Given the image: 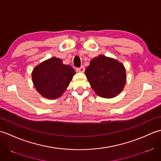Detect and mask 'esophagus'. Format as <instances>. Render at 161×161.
Masks as SVG:
<instances>
[{"label": "esophagus", "instance_id": "1", "mask_svg": "<svg viewBox=\"0 0 161 161\" xmlns=\"http://www.w3.org/2000/svg\"><path fill=\"white\" fill-rule=\"evenodd\" d=\"M76 70H77V72H81V73H84V70H85V68H84V67L82 66L80 67V68H77Z\"/></svg>", "mask_w": 161, "mask_h": 161}]
</instances>
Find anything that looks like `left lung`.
I'll return each instance as SVG.
<instances>
[{
	"instance_id": "1",
	"label": "left lung",
	"mask_w": 161,
	"mask_h": 161,
	"mask_svg": "<svg viewBox=\"0 0 161 161\" xmlns=\"http://www.w3.org/2000/svg\"><path fill=\"white\" fill-rule=\"evenodd\" d=\"M85 74L96 94L104 98L118 95L126 82L124 66L117 60L104 55L92 59Z\"/></svg>"
}]
</instances>
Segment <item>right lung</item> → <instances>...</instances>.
<instances>
[{
  "label": "right lung",
  "instance_id": "right-lung-1",
  "mask_svg": "<svg viewBox=\"0 0 161 161\" xmlns=\"http://www.w3.org/2000/svg\"><path fill=\"white\" fill-rule=\"evenodd\" d=\"M75 71L70 65H64L59 58L43 61L33 70L34 85L43 97L56 99L64 93Z\"/></svg>",
  "mask_w": 161,
  "mask_h": 161
}]
</instances>
